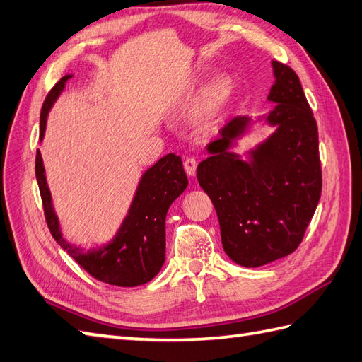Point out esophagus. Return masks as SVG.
<instances>
[{"label": "esophagus", "mask_w": 362, "mask_h": 362, "mask_svg": "<svg viewBox=\"0 0 362 362\" xmlns=\"http://www.w3.org/2000/svg\"><path fill=\"white\" fill-rule=\"evenodd\" d=\"M197 165L198 163L197 160H193V158H186V160H184V169H186L189 176H193L197 173Z\"/></svg>", "instance_id": "1"}]
</instances>
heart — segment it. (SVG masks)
I'll list each match as a JSON object with an SVG mask.
<instances>
[{"mask_svg": "<svg viewBox=\"0 0 362 362\" xmlns=\"http://www.w3.org/2000/svg\"><path fill=\"white\" fill-rule=\"evenodd\" d=\"M228 87H230V84H228L227 78L224 76L215 78L207 87L204 101H202V105H201V113L210 115L214 112L218 105L224 101L226 95L228 93Z\"/></svg>", "mask_w": 362, "mask_h": 362, "instance_id": "b5f03b06", "label": "heart"}]
</instances>
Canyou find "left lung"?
Segmentation results:
<instances>
[{"label": "left lung", "instance_id": "1", "mask_svg": "<svg viewBox=\"0 0 362 362\" xmlns=\"http://www.w3.org/2000/svg\"><path fill=\"white\" fill-rule=\"evenodd\" d=\"M276 103L266 121L276 126L250 161L228 152L252 119L235 117L207 146L198 182L216 210L227 257L244 267L284 258L301 244L321 198L322 175L318 126L301 81L292 67L272 61Z\"/></svg>", "mask_w": 362, "mask_h": 362}]
</instances>
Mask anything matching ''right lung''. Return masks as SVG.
Returning a JSON list of instances; mask_svg holds the SVG:
<instances>
[{
    "mask_svg": "<svg viewBox=\"0 0 362 362\" xmlns=\"http://www.w3.org/2000/svg\"><path fill=\"white\" fill-rule=\"evenodd\" d=\"M69 78H72V75L61 78L44 100L40 117V139H42L46 130L49 110L63 92ZM35 173L42 199L44 216L52 236L87 273L103 283L119 287L146 284L158 275L165 259L167 210L189 184L180 156L175 153L165 155L146 170L118 233L104 247L87 252L67 243L59 232V223L52 206L40 151H37L35 158Z\"/></svg>",
    "mask_w": 362,
    "mask_h": 362,
    "instance_id": "add662e5",
    "label": "right lung"
}]
</instances>
